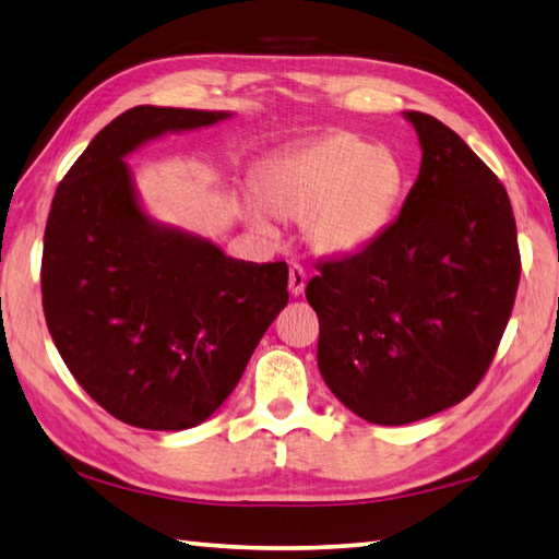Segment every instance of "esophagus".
Returning <instances> with one entry per match:
<instances>
[{
    "instance_id": "34e87169",
    "label": "esophagus",
    "mask_w": 559,
    "mask_h": 559,
    "mask_svg": "<svg viewBox=\"0 0 559 559\" xmlns=\"http://www.w3.org/2000/svg\"><path fill=\"white\" fill-rule=\"evenodd\" d=\"M306 287V272L299 263L289 265V294L292 296H301Z\"/></svg>"
}]
</instances>
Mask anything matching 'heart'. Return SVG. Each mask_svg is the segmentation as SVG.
Returning a JSON list of instances; mask_svg holds the SVG:
<instances>
[{
	"label": "heart",
	"instance_id": "b5f03b06",
	"mask_svg": "<svg viewBox=\"0 0 559 559\" xmlns=\"http://www.w3.org/2000/svg\"><path fill=\"white\" fill-rule=\"evenodd\" d=\"M258 198L282 222H304L318 253L349 255L373 243L393 219L405 190V168L391 150L337 130L284 152L258 176ZM246 222L275 236L260 204L248 202Z\"/></svg>",
	"mask_w": 559,
	"mask_h": 559
}]
</instances>
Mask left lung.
I'll list each match as a JSON object with an SVG mask.
<instances>
[{"instance_id":"obj_1","label":"left lung","mask_w":559,"mask_h":559,"mask_svg":"<svg viewBox=\"0 0 559 559\" xmlns=\"http://www.w3.org/2000/svg\"><path fill=\"white\" fill-rule=\"evenodd\" d=\"M423 166L373 243L318 263V369L352 413L409 425L468 397L514 309L521 253L504 186L459 134L409 110Z\"/></svg>"}]
</instances>
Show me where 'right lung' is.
<instances>
[{
  "label": "right lung",
  "instance_id": "1",
  "mask_svg": "<svg viewBox=\"0 0 559 559\" xmlns=\"http://www.w3.org/2000/svg\"><path fill=\"white\" fill-rule=\"evenodd\" d=\"M226 112L136 106L100 130L55 190L45 224V323L76 383L124 425L204 423L287 306V263H243L154 224L122 156Z\"/></svg>",
  "mask_w": 559,
  "mask_h": 559
}]
</instances>
